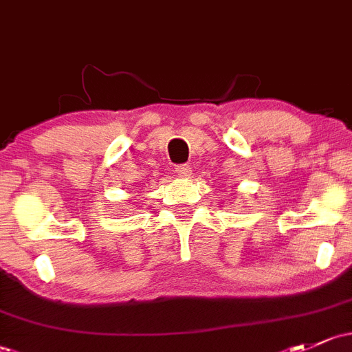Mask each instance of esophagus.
<instances>
[{
  "label": "esophagus",
  "mask_w": 352,
  "mask_h": 352,
  "mask_svg": "<svg viewBox=\"0 0 352 352\" xmlns=\"http://www.w3.org/2000/svg\"><path fill=\"white\" fill-rule=\"evenodd\" d=\"M175 173L179 177H190L192 170H190V165H177L175 166Z\"/></svg>",
  "instance_id": "esophagus-1"
}]
</instances>
